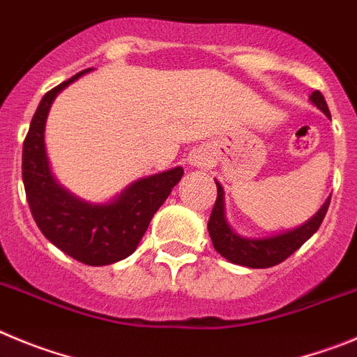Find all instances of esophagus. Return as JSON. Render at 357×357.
I'll return each instance as SVG.
<instances>
[{
    "label": "esophagus",
    "instance_id": "1",
    "mask_svg": "<svg viewBox=\"0 0 357 357\" xmlns=\"http://www.w3.org/2000/svg\"><path fill=\"white\" fill-rule=\"evenodd\" d=\"M192 163H194V165H197V167H206V162H204V158H201V156H194V158H192Z\"/></svg>",
    "mask_w": 357,
    "mask_h": 357
}]
</instances>
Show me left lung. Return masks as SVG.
I'll return each mask as SVG.
<instances>
[{"mask_svg": "<svg viewBox=\"0 0 357 357\" xmlns=\"http://www.w3.org/2000/svg\"><path fill=\"white\" fill-rule=\"evenodd\" d=\"M310 101L331 119L326 99L319 91H314L310 96ZM215 183H217V201H215L210 220H208L210 238L213 242L215 250L222 258L234 263V265L249 266V268H268V266L278 265V263L284 261L288 256L294 255L298 247L317 233L331 202L329 195L320 206V210L298 227L271 234V236L252 238V236H242L229 226L226 218V206H224V188L217 179H215Z\"/></svg>", "mask_w": 357, "mask_h": 357, "instance_id": "obj_1", "label": "left lung"}]
</instances>
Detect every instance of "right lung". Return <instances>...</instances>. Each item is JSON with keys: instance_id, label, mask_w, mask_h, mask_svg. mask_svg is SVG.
<instances>
[{"instance_id": "add662e5", "label": "right lung", "mask_w": 357, "mask_h": 357, "mask_svg": "<svg viewBox=\"0 0 357 357\" xmlns=\"http://www.w3.org/2000/svg\"><path fill=\"white\" fill-rule=\"evenodd\" d=\"M91 69L54 86L38 102L22 146V183L38 229L67 256L101 266L128 258L151 218L179 183L183 167L146 176L108 202H91L69 192L51 172L44 142L46 119L54 98Z\"/></svg>"}]
</instances>
